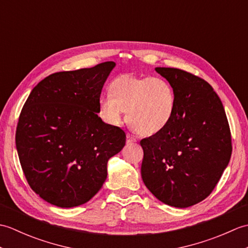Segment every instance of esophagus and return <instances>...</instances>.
Segmentation results:
<instances>
[{
  "mask_svg": "<svg viewBox=\"0 0 248 248\" xmlns=\"http://www.w3.org/2000/svg\"><path fill=\"white\" fill-rule=\"evenodd\" d=\"M135 141H136V139L134 136L127 134V143H135Z\"/></svg>",
  "mask_w": 248,
  "mask_h": 248,
  "instance_id": "obj_1",
  "label": "esophagus"
}]
</instances>
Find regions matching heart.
<instances>
[{
	"label": "heart",
	"mask_w": 248,
	"mask_h": 248,
	"mask_svg": "<svg viewBox=\"0 0 248 248\" xmlns=\"http://www.w3.org/2000/svg\"><path fill=\"white\" fill-rule=\"evenodd\" d=\"M177 93L163 78L121 76L113 81L109 93L99 99V117L119 125L127 114L128 123L145 136L163 132L175 118Z\"/></svg>",
	"instance_id": "obj_1"
}]
</instances>
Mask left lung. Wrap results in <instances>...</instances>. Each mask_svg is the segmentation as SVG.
Instances as JSON below:
<instances>
[{
  "label": "left lung",
  "mask_w": 248,
  "mask_h": 248,
  "mask_svg": "<svg viewBox=\"0 0 248 248\" xmlns=\"http://www.w3.org/2000/svg\"><path fill=\"white\" fill-rule=\"evenodd\" d=\"M177 93L171 124L140 140L141 179L168 205L187 208L212 193L227 167L232 146L219 97L208 82L177 68L156 67Z\"/></svg>",
  "instance_id": "left-lung-1"
}]
</instances>
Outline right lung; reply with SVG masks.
<instances>
[{
    "instance_id": "add662e5",
    "label": "right lung",
    "mask_w": 248,
    "mask_h": 248,
    "mask_svg": "<svg viewBox=\"0 0 248 248\" xmlns=\"http://www.w3.org/2000/svg\"><path fill=\"white\" fill-rule=\"evenodd\" d=\"M116 66L50 75L31 92L21 110L17 147L31 189L46 202L72 208L91 200L108 177V161L125 144V133L98 116L105 81Z\"/></svg>"
}]
</instances>
